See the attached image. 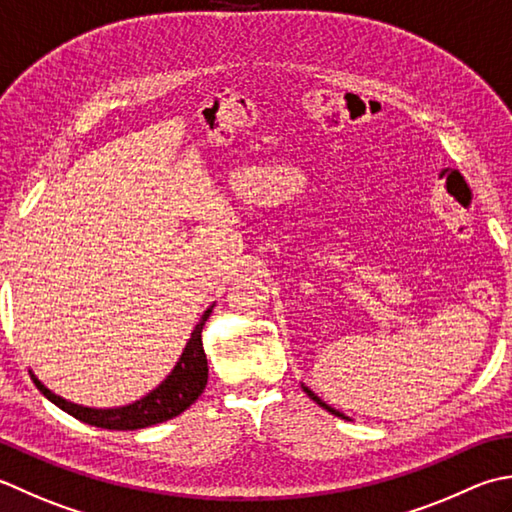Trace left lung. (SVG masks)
<instances>
[{"label":"left lung","instance_id":"8db88e82","mask_svg":"<svg viewBox=\"0 0 512 512\" xmlns=\"http://www.w3.org/2000/svg\"><path fill=\"white\" fill-rule=\"evenodd\" d=\"M302 386H304V384H302ZM304 390H306V395H308L310 399H313V402H317L319 406H322V408H326V410H328V413H333L335 417H342V419H348V417H346L344 413H339V410H335V408H330V406H328L326 402H322V399H319V397H317V395H315V393H313V390H310V388H306V386H304Z\"/></svg>","mask_w":512,"mask_h":512}]
</instances>
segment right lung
Segmentation results:
<instances>
[{
	"mask_svg": "<svg viewBox=\"0 0 512 512\" xmlns=\"http://www.w3.org/2000/svg\"><path fill=\"white\" fill-rule=\"evenodd\" d=\"M213 313V306H210L206 313L199 319L193 333H190L188 344L184 348L182 357H179L177 366L173 368L162 384L155 390H150L146 397L139 399L135 404L119 406V408H88L79 406L73 402H66L64 397L55 395L53 390H48L35 375L33 382L42 390V395L50 399L55 406H59L64 413L73 415L75 419L97 428H108V430H137L146 426L162 424L166 419H173L179 413L197 402V397L204 393L206 382H208V362L202 344V328L206 319Z\"/></svg>",
	"mask_w": 512,
	"mask_h": 512,
	"instance_id": "1",
	"label": "right lung"
}]
</instances>
